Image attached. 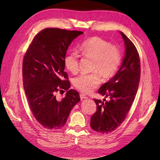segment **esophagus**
Here are the masks:
<instances>
[{
  "label": "esophagus",
  "instance_id": "1",
  "mask_svg": "<svg viewBox=\"0 0 160 160\" xmlns=\"http://www.w3.org/2000/svg\"><path fill=\"white\" fill-rule=\"evenodd\" d=\"M80 98L81 100H83V99L88 98V97H87L84 93H80Z\"/></svg>",
  "mask_w": 160,
  "mask_h": 160
}]
</instances>
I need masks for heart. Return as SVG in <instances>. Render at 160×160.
Returning <instances> with one entry per match:
<instances>
[{"label": "heart", "instance_id": "obj_1", "mask_svg": "<svg viewBox=\"0 0 160 160\" xmlns=\"http://www.w3.org/2000/svg\"><path fill=\"white\" fill-rule=\"evenodd\" d=\"M79 49L83 55L94 60L92 70L103 79L113 77L122 61V52L119 48L98 37L84 41ZM64 65L67 70L75 73L79 69V55L74 51L69 53L65 57ZM99 83L100 78L97 73L81 74L73 80L75 88L84 93H90Z\"/></svg>", "mask_w": 160, "mask_h": 160}]
</instances>
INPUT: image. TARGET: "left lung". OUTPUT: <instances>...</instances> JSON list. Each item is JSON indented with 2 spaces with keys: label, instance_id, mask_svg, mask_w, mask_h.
I'll return each mask as SVG.
<instances>
[{
  "label": "left lung",
  "instance_id": "1",
  "mask_svg": "<svg viewBox=\"0 0 160 160\" xmlns=\"http://www.w3.org/2000/svg\"><path fill=\"white\" fill-rule=\"evenodd\" d=\"M125 45V55L115 75L99 88L103 101L94 99L96 112L91 118V128L101 134L112 132L122 124L135 98L140 79V61L137 49L119 31Z\"/></svg>",
  "mask_w": 160,
  "mask_h": 160
}]
</instances>
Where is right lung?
<instances>
[{"mask_svg":"<svg viewBox=\"0 0 160 160\" xmlns=\"http://www.w3.org/2000/svg\"><path fill=\"white\" fill-rule=\"evenodd\" d=\"M83 33L45 28L34 38L24 57L22 79L28 103L34 117L47 129L63 127L71 109L80 101L78 92L68 90L71 85L64 71V59L72 41ZM61 89L68 91L58 101L56 93Z\"/></svg>","mask_w":160,"mask_h":160,"instance_id":"right-lung-1","label":"right lung"}]
</instances>
